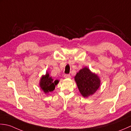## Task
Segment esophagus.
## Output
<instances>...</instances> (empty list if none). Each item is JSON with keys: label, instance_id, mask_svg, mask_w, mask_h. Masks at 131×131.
I'll list each match as a JSON object with an SVG mask.
<instances>
[{"label": "esophagus", "instance_id": "34e87169", "mask_svg": "<svg viewBox=\"0 0 131 131\" xmlns=\"http://www.w3.org/2000/svg\"><path fill=\"white\" fill-rule=\"evenodd\" d=\"M64 77V78H66V79H70L71 77L70 74H65Z\"/></svg>", "mask_w": 131, "mask_h": 131}]
</instances>
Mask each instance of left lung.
<instances>
[{"mask_svg": "<svg viewBox=\"0 0 131 131\" xmlns=\"http://www.w3.org/2000/svg\"><path fill=\"white\" fill-rule=\"evenodd\" d=\"M77 86L84 97L92 95L100 86L101 80L97 74L87 67L80 69L74 77Z\"/></svg>", "mask_w": 131, "mask_h": 131, "instance_id": "obj_1", "label": "left lung"}]
</instances>
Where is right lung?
Wrapping results in <instances>:
<instances>
[{
    "mask_svg": "<svg viewBox=\"0 0 131 131\" xmlns=\"http://www.w3.org/2000/svg\"><path fill=\"white\" fill-rule=\"evenodd\" d=\"M59 82V80H56L54 81L51 77H50L49 73L46 72L45 75L42 76L39 82V86L45 94H48L55 89V86Z\"/></svg>",
    "mask_w": 131,
    "mask_h": 131,
    "instance_id": "1",
    "label": "right lung"
}]
</instances>
